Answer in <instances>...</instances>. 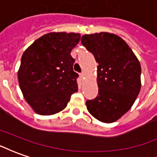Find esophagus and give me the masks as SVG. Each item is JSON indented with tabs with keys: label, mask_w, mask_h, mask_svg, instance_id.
I'll return each instance as SVG.
<instances>
[{
	"label": "esophagus",
	"mask_w": 157,
	"mask_h": 157,
	"mask_svg": "<svg viewBox=\"0 0 157 157\" xmlns=\"http://www.w3.org/2000/svg\"><path fill=\"white\" fill-rule=\"evenodd\" d=\"M83 77H84V73H83V72H82V73H80V78L82 79H83Z\"/></svg>",
	"instance_id": "esophagus-1"
}]
</instances>
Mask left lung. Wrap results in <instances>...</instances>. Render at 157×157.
Returning <instances> with one entry per match:
<instances>
[{
  "label": "left lung",
  "mask_w": 157,
  "mask_h": 157,
  "mask_svg": "<svg viewBox=\"0 0 157 157\" xmlns=\"http://www.w3.org/2000/svg\"><path fill=\"white\" fill-rule=\"evenodd\" d=\"M81 41L98 63V94L86 101L87 110L99 121L115 122L130 109L140 93V64L126 42L115 34H85Z\"/></svg>",
  "instance_id": "1"
}]
</instances>
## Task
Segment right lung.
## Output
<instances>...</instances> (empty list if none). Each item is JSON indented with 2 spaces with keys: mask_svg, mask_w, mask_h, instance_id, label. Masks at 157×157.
<instances>
[{
  "mask_svg": "<svg viewBox=\"0 0 157 157\" xmlns=\"http://www.w3.org/2000/svg\"><path fill=\"white\" fill-rule=\"evenodd\" d=\"M81 39L80 33H49L27 48L21 59L17 77L24 98L40 115H51L67 106L77 92L71 52Z\"/></svg>",
  "mask_w": 157,
  "mask_h": 157,
  "instance_id": "obj_1",
  "label": "right lung"
}]
</instances>
